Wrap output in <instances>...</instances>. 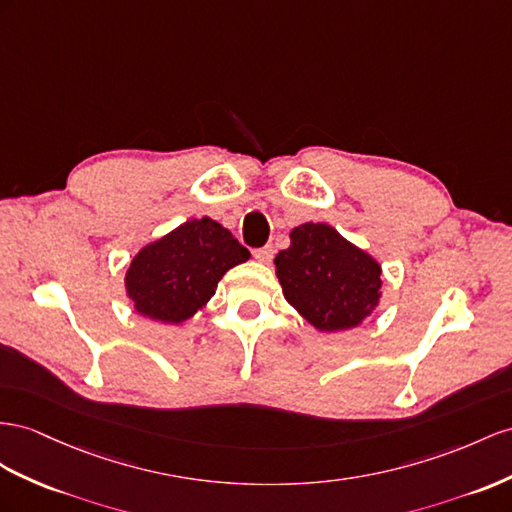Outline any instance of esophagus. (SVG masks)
I'll return each instance as SVG.
<instances>
[{
    "instance_id": "obj_1",
    "label": "esophagus",
    "mask_w": 512,
    "mask_h": 512,
    "mask_svg": "<svg viewBox=\"0 0 512 512\" xmlns=\"http://www.w3.org/2000/svg\"><path fill=\"white\" fill-rule=\"evenodd\" d=\"M253 255H255V259L259 261V264H270L272 257H274V248H272V246L257 248V251H255Z\"/></svg>"
}]
</instances>
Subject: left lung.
I'll return each instance as SVG.
<instances>
[{
	"instance_id": "obj_1",
	"label": "left lung",
	"mask_w": 512,
	"mask_h": 512,
	"mask_svg": "<svg viewBox=\"0 0 512 512\" xmlns=\"http://www.w3.org/2000/svg\"><path fill=\"white\" fill-rule=\"evenodd\" d=\"M290 248L274 257L283 296L324 333L348 331L372 316L381 300V264L326 222H305Z\"/></svg>"
}]
</instances>
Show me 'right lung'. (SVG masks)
Returning <instances> with one entry per match:
<instances>
[{
  "instance_id": "right-lung-1",
  "label": "right lung",
  "mask_w": 512,
  "mask_h": 512,
  "mask_svg": "<svg viewBox=\"0 0 512 512\" xmlns=\"http://www.w3.org/2000/svg\"><path fill=\"white\" fill-rule=\"evenodd\" d=\"M251 253L212 218L183 222L142 246L125 274V290L140 316L181 324L207 305L218 281Z\"/></svg>"
}]
</instances>
